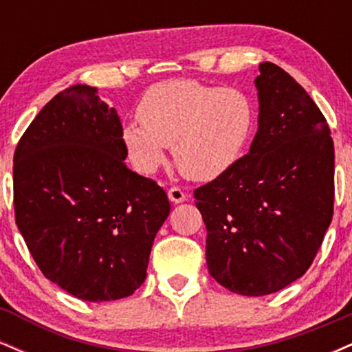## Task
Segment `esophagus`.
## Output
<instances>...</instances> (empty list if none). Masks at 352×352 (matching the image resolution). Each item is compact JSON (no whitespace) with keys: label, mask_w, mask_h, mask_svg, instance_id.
Instances as JSON below:
<instances>
[{"label":"esophagus","mask_w":352,"mask_h":352,"mask_svg":"<svg viewBox=\"0 0 352 352\" xmlns=\"http://www.w3.org/2000/svg\"><path fill=\"white\" fill-rule=\"evenodd\" d=\"M168 199H170L173 204H182V201H185V199H187V195H185L182 188L172 187L168 188Z\"/></svg>","instance_id":"obj_1"}]
</instances>
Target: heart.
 Listing matches in <instances>:
<instances>
[{"mask_svg":"<svg viewBox=\"0 0 352 352\" xmlns=\"http://www.w3.org/2000/svg\"><path fill=\"white\" fill-rule=\"evenodd\" d=\"M140 122L124 124L122 139L132 167L152 175L173 147L184 175L212 180L240 159L253 134L254 106L238 87H218L193 79L152 86L137 107Z\"/></svg>","mask_w":352,"mask_h":352,"instance_id":"1","label":"heart"}]
</instances>
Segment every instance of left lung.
<instances>
[{"label":"left lung","mask_w":352,"mask_h":352,"mask_svg":"<svg viewBox=\"0 0 352 352\" xmlns=\"http://www.w3.org/2000/svg\"><path fill=\"white\" fill-rule=\"evenodd\" d=\"M258 132L246 155L193 192L207 227L208 272L243 296H265L308 272L333 220L334 145L308 92L260 64Z\"/></svg>","instance_id":"left-lung-1"}]
</instances>
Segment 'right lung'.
Segmentation results:
<instances>
[{
  "instance_id": "right-lung-1",
  "label": "right lung",
  "mask_w": 352,
  "mask_h": 352,
  "mask_svg": "<svg viewBox=\"0 0 352 352\" xmlns=\"http://www.w3.org/2000/svg\"><path fill=\"white\" fill-rule=\"evenodd\" d=\"M98 89L54 96L14 152L16 225L47 280L84 301L131 296L147 276L167 193L125 165L122 124Z\"/></svg>"
}]
</instances>
